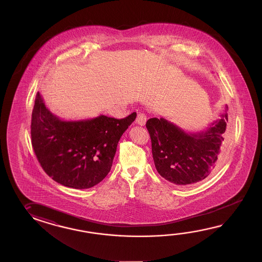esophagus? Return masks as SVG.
Wrapping results in <instances>:
<instances>
[{
    "mask_svg": "<svg viewBox=\"0 0 262 262\" xmlns=\"http://www.w3.org/2000/svg\"><path fill=\"white\" fill-rule=\"evenodd\" d=\"M146 120H147L146 115H145L144 113H139V114L137 115V118H136L135 122H136V124L140 125V126H144Z\"/></svg>",
    "mask_w": 262,
    "mask_h": 262,
    "instance_id": "obj_1",
    "label": "esophagus"
}]
</instances>
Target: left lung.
Returning a JSON list of instances; mask_svg holds the SVG:
<instances>
[{
	"instance_id": "left-lung-1",
	"label": "left lung",
	"mask_w": 262,
	"mask_h": 262,
	"mask_svg": "<svg viewBox=\"0 0 262 262\" xmlns=\"http://www.w3.org/2000/svg\"><path fill=\"white\" fill-rule=\"evenodd\" d=\"M228 106L220 119L198 133H186L163 118L146 122L156 169L161 177L176 185H192L210 177L223 160Z\"/></svg>"
}]
</instances>
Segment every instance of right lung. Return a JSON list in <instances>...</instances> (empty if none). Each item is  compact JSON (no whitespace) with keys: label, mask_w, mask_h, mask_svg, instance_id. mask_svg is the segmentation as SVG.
Returning <instances> with one entry per match:
<instances>
[{"label":"right lung","mask_w":262,"mask_h":262,"mask_svg":"<svg viewBox=\"0 0 262 262\" xmlns=\"http://www.w3.org/2000/svg\"><path fill=\"white\" fill-rule=\"evenodd\" d=\"M136 118L101 115L66 121L50 112L38 92L32 114L31 135L43 171L64 187L85 189L102 181L111 170L118 141Z\"/></svg>","instance_id":"right-lung-1"}]
</instances>
